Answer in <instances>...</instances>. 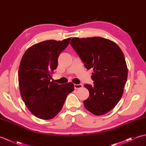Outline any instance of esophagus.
<instances>
[{
	"instance_id": "1",
	"label": "esophagus",
	"mask_w": 146,
	"mask_h": 146,
	"mask_svg": "<svg viewBox=\"0 0 146 146\" xmlns=\"http://www.w3.org/2000/svg\"><path fill=\"white\" fill-rule=\"evenodd\" d=\"M74 87H75V88L76 90V89H79V88H81L83 87V85L81 84H75L74 85Z\"/></svg>"
}]
</instances>
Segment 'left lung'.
Wrapping results in <instances>:
<instances>
[{
  "instance_id": "left-lung-1",
  "label": "left lung",
  "mask_w": 146,
  "mask_h": 146,
  "mask_svg": "<svg viewBox=\"0 0 146 146\" xmlns=\"http://www.w3.org/2000/svg\"><path fill=\"white\" fill-rule=\"evenodd\" d=\"M70 44L86 69H94V85H84L90 92L88 98L83 101L85 108L95 115L107 113L120 100L127 78L122 50L113 41L100 37L75 38Z\"/></svg>"
}]
</instances>
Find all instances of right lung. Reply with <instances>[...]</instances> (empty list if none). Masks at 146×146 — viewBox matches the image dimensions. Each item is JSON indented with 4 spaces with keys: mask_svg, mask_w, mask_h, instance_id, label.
<instances>
[{
    "mask_svg": "<svg viewBox=\"0 0 146 146\" xmlns=\"http://www.w3.org/2000/svg\"><path fill=\"white\" fill-rule=\"evenodd\" d=\"M70 39L38 43L22 58L18 73L21 97L28 109L41 119L54 118L62 109L68 95L74 90L72 83L58 85L51 76L58 66L59 55Z\"/></svg>",
    "mask_w": 146,
    "mask_h": 146,
    "instance_id": "obj_1",
    "label": "right lung"
}]
</instances>
